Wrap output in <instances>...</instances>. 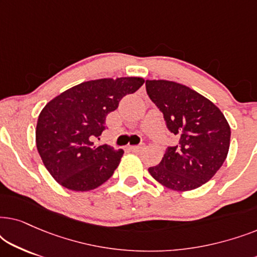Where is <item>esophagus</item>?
Here are the masks:
<instances>
[{
  "label": "esophagus",
  "instance_id": "1",
  "mask_svg": "<svg viewBox=\"0 0 257 257\" xmlns=\"http://www.w3.org/2000/svg\"><path fill=\"white\" fill-rule=\"evenodd\" d=\"M144 149H145V144L144 143L139 144V145H136V146H130V150L133 151V152H142Z\"/></svg>",
  "mask_w": 257,
  "mask_h": 257
}]
</instances>
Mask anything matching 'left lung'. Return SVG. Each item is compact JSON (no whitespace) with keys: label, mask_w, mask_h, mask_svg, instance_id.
I'll return each mask as SVG.
<instances>
[{"label":"left lung","mask_w":257,"mask_h":257,"mask_svg":"<svg viewBox=\"0 0 257 257\" xmlns=\"http://www.w3.org/2000/svg\"><path fill=\"white\" fill-rule=\"evenodd\" d=\"M150 99L178 137L150 174L165 187L192 191L210 180L226 160L230 127L219 107L196 91L170 80H146Z\"/></svg>","instance_id":"8db88e82"}]
</instances>
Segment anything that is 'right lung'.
I'll return each instance as SVG.
<instances>
[{
  "label": "right lung",
  "mask_w": 257,
  "mask_h": 257,
  "mask_svg": "<svg viewBox=\"0 0 257 257\" xmlns=\"http://www.w3.org/2000/svg\"><path fill=\"white\" fill-rule=\"evenodd\" d=\"M144 80L121 77L90 80L71 87L45 105L38 115L36 145L44 166L63 187L77 192L99 187L112 177L124 153L105 144L94 146L105 119Z\"/></svg>",
  "instance_id": "add662e5"
}]
</instances>
